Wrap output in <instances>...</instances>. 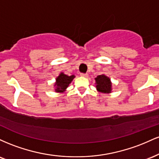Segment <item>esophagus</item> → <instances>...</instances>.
Segmentation results:
<instances>
[{"mask_svg":"<svg viewBox=\"0 0 159 159\" xmlns=\"http://www.w3.org/2000/svg\"><path fill=\"white\" fill-rule=\"evenodd\" d=\"M81 76H82V77H84V78H87V77H88V74H87V73H81Z\"/></svg>","mask_w":159,"mask_h":159,"instance_id":"esophagus-1","label":"esophagus"}]
</instances>
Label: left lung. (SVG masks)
<instances>
[{"label": "left lung", "instance_id": "8db88e82", "mask_svg": "<svg viewBox=\"0 0 159 159\" xmlns=\"http://www.w3.org/2000/svg\"><path fill=\"white\" fill-rule=\"evenodd\" d=\"M96 84V90L104 93H110L112 90V84L111 79L105 75H100L95 78Z\"/></svg>", "mask_w": 159, "mask_h": 159}]
</instances>
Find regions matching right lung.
<instances>
[{
	"instance_id": "right-lung-1",
	"label": "right lung",
	"mask_w": 159,
	"mask_h": 159,
	"mask_svg": "<svg viewBox=\"0 0 159 159\" xmlns=\"http://www.w3.org/2000/svg\"><path fill=\"white\" fill-rule=\"evenodd\" d=\"M74 78L75 75L68 76L61 72L59 76L56 78V83L54 84V86L56 87L55 92L63 93L66 91V89L68 87L69 84H71Z\"/></svg>"
}]
</instances>
